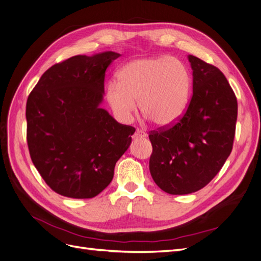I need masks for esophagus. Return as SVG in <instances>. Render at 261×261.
<instances>
[{
  "label": "esophagus",
  "mask_w": 261,
  "mask_h": 261,
  "mask_svg": "<svg viewBox=\"0 0 261 261\" xmlns=\"http://www.w3.org/2000/svg\"><path fill=\"white\" fill-rule=\"evenodd\" d=\"M146 136H147V134L145 132H143L141 129H137L135 132V134H134L133 138H140V137H146Z\"/></svg>",
  "instance_id": "34e87169"
}]
</instances>
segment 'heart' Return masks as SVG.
<instances>
[{"mask_svg": "<svg viewBox=\"0 0 261 261\" xmlns=\"http://www.w3.org/2000/svg\"><path fill=\"white\" fill-rule=\"evenodd\" d=\"M107 88V101L114 116L127 123L136 111L158 126L174 123L184 113L191 89L187 66L175 57L135 60L117 74Z\"/></svg>", "mask_w": 261, "mask_h": 261, "instance_id": "heart-1", "label": "heart"}]
</instances>
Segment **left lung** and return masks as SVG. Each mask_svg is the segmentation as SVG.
<instances>
[{
	"instance_id": "obj_1",
	"label": "left lung",
	"mask_w": 261,
	"mask_h": 261,
	"mask_svg": "<svg viewBox=\"0 0 261 261\" xmlns=\"http://www.w3.org/2000/svg\"><path fill=\"white\" fill-rule=\"evenodd\" d=\"M193 96L176 122L149 133V170L154 183L171 195L199 191L230 155L238 120V100L221 70L188 55Z\"/></svg>"
}]
</instances>
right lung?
<instances>
[{"mask_svg":"<svg viewBox=\"0 0 261 261\" xmlns=\"http://www.w3.org/2000/svg\"><path fill=\"white\" fill-rule=\"evenodd\" d=\"M120 54L76 55L45 70L26 105L30 158L48 186L69 198H93L111 183L135 128L100 103L106 70Z\"/></svg>","mask_w":261,"mask_h":261,"instance_id":"add662e5","label":"right lung"}]
</instances>
